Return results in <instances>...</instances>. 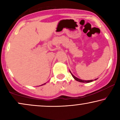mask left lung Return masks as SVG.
<instances>
[{
    "mask_svg": "<svg viewBox=\"0 0 120 120\" xmlns=\"http://www.w3.org/2000/svg\"><path fill=\"white\" fill-rule=\"evenodd\" d=\"M70 73H71V72H70ZM71 75H72V76H73V78H74V79H75V80H76V81H79V82H86V83H88V82H92V81H94V80H81V79H80L77 78L76 77H75V76H74V75L72 74L71 73ZM97 79H95L94 80H96Z\"/></svg>",
    "mask_w": 120,
    "mask_h": 120,
    "instance_id": "left-lung-1",
    "label": "left lung"
}]
</instances>
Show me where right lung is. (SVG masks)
<instances>
[{
	"instance_id": "add662e5",
	"label": "right lung",
	"mask_w": 120,
	"mask_h": 120,
	"mask_svg": "<svg viewBox=\"0 0 120 120\" xmlns=\"http://www.w3.org/2000/svg\"><path fill=\"white\" fill-rule=\"evenodd\" d=\"M44 84H45V83H44ZM44 84H42V85H44Z\"/></svg>"
}]
</instances>
